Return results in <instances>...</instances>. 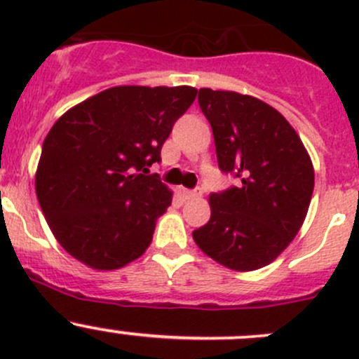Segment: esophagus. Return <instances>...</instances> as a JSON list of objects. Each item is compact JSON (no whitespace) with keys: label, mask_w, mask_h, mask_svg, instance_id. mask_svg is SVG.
<instances>
[{"label":"esophagus","mask_w":359,"mask_h":359,"mask_svg":"<svg viewBox=\"0 0 359 359\" xmlns=\"http://www.w3.org/2000/svg\"><path fill=\"white\" fill-rule=\"evenodd\" d=\"M201 189L200 187H198V189H193V191H184V198H186V200H196V198H201Z\"/></svg>","instance_id":"34e87169"}]
</instances>
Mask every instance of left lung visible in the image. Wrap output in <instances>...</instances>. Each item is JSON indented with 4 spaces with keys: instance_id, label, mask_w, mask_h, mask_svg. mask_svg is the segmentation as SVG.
I'll return each mask as SVG.
<instances>
[{
    "instance_id": "8db88e82",
    "label": "left lung",
    "mask_w": 359,
    "mask_h": 359,
    "mask_svg": "<svg viewBox=\"0 0 359 359\" xmlns=\"http://www.w3.org/2000/svg\"><path fill=\"white\" fill-rule=\"evenodd\" d=\"M219 168L240 184L208 198L212 215L193 233L203 253L233 271H255L281 255L302 227L314 168L290 123L269 104L238 92L200 88Z\"/></svg>"
}]
</instances>
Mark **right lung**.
Masks as SVG:
<instances>
[{
  "mask_svg": "<svg viewBox=\"0 0 359 359\" xmlns=\"http://www.w3.org/2000/svg\"><path fill=\"white\" fill-rule=\"evenodd\" d=\"M193 86H112L64 112L43 142L36 196L55 240L95 271L139 259L172 191L147 175Z\"/></svg>",
  "mask_w": 359,
  "mask_h": 359,
  "instance_id": "right-lung-1",
  "label": "right lung"
}]
</instances>
